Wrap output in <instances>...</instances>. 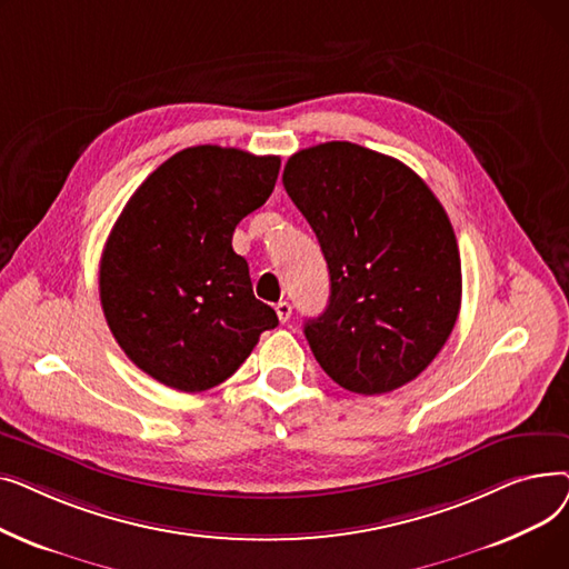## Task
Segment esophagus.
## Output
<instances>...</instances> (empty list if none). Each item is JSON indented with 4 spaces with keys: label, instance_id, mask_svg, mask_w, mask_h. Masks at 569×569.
<instances>
[{
    "label": "esophagus",
    "instance_id": "34e87169",
    "mask_svg": "<svg viewBox=\"0 0 569 569\" xmlns=\"http://www.w3.org/2000/svg\"><path fill=\"white\" fill-rule=\"evenodd\" d=\"M274 309H277V316H279V320H281V322H288V320H290V316H292V307H290L288 302H279Z\"/></svg>",
    "mask_w": 569,
    "mask_h": 569
}]
</instances>
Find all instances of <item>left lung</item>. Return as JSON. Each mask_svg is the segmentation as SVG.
<instances>
[{
	"instance_id": "1",
	"label": "left lung",
	"mask_w": 569,
	"mask_h": 569,
	"mask_svg": "<svg viewBox=\"0 0 569 569\" xmlns=\"http://www.w3.org/2000/svg\"><path fill=\"white\" fill-rule=\"evenodd\" d=\"M283 187L330 269V305L305 325L322 371L365 397L415 380L461 309L457 237L433 191L401 161L346 140L292 154Z\"/></svg>"
}]
</instances>
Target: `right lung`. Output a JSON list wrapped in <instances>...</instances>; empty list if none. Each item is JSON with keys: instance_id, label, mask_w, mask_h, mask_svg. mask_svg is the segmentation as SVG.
<instances>
[{"instance_id": "add662e5", "label": "right lung", "mask_w": 569, "mask_h": 569, "mask_svg": "<svg viewBox=\"0 0 569 569\" xmlns=\"http://www.w3.org/2000/svg\"><path fill=\"white\" fill-rule=\"evenodd\" d=\"M279 157L198 144L161 163L114 221L99 267L112 337L147 376L179 392L230 378L279 318L256 300L232 232L264 204Z\"/></svg>"}]
</instances>
